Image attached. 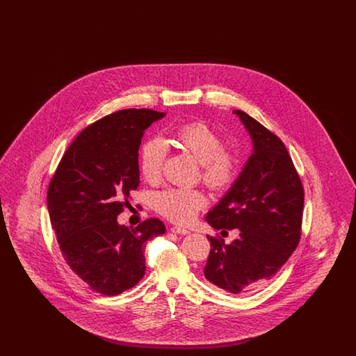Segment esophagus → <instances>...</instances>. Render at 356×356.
Wrapping results in <instances>:
<instances>
[{"mask_svg": "<svg viewBox=\"0 0 356 356\" xmlns=\"http://www.w3.org/2000/svg\"><path fill=\"white\" fill-rule=\"evenodd\" d=\"M170 231H172V232H175V234H179V235H188V234H189V231H188V229L183 228V227H179V225L172 227V228H170Z\"/></svg>", "mask_w": 356, "mask_h": 356, "instance_id": "obj_1", "label": "esophagus"}]
</instances>
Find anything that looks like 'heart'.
Instances as JSON below:
<instances>
[{
    "mask_svg": "<svg viewBox=\"0 0 356 356\" xmlns=\"http://www.w3.org/2000/svg\"><path fill=\"white\" fill-rule=\"evenodd\" d=\"M177 143L202 163L203 181L213 191H224L235 181L238 160L232 151L222 148L221 136L203 121L181 125L176 131ZM168 147L161 138L148 140L140 151L143 177L156 183L163 172ZM207 203L203 192L191 188H167L153 197L154 209L177 224H188Z\"/></svg>",
    "mask_w": 356,
    "mask_h": 356,
    "instance_id": "heart-1",
    "label": "heart"
}]
</instances>
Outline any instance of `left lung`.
<instances>
[{
  "mask_svg": "<svg viewBox=\"0 0 356 356\" xmlns=\"http://www.w3.org/2000/svg\"><path fill=\"white\" fill-rule=\"evenodd\" d=\"M254 143L235 184L205 220L215 229H238L225 244L208 235V282L234 295L263 287L296 250L302 235L305 189L283 141L243 111H234Z\"/></svg>",
  "mask_w": 356,
  "mask_h": 356,
  "instance_id": "obj_1",
  "label": "left lung"
}]
</instances>
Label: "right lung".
<instances>
[{
  "instance_id": "right-lung-1",
  "label": "right lung",
  "mask_w": 356,
  "mask_h": 356,
  "mask_svg": "<svg viewBox=\"0 0 356 356\" xmlns=\"http://www.w3.org/2000/svg\"><path fill=\"white\" fill-rule=\"evenodd\" d=\"M165 113L124 109L86 127L64 153L48 189L51 228L70 270L93 291L115 296L145 273L144 247L165 234L159 219L136 228L118 216L140 183L144 131Z\"/></svg>"
}]
</instances>
